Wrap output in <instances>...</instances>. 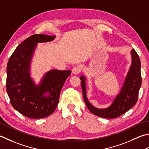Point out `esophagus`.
Listing matches in <instances>:
<instances>
[{"label":"esophagus","mask_w":149,"mask_h":149,"mask_svg":"<svg viewBox=\"0 0 149 149\" xmlns=\"http://www.w3.org/2000/svg\"><path fill=\"white\" fill-rule=\"evenodd\" d=\"M80 69L78 68V67H74L73 68H72V73L73 74H78L79 73H80Z\"/></svg>","instance_id":"esophagus-1"}]
</instances>
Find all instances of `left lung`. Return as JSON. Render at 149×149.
<instances>
[{"label": "left lung", "instance_id": "obj_1", "mask_svg": "<svg viewBox=\"0 0 149 149\" xmlns=\"http://www.w3.org/2000/svg\"><path fill=\"white\" fill-rule=\"evenodd\" d=\"M130 55L131 64L123 86L113 102L107 108L99 109L91 104L87 96L86 78L85 76L80 77L85 103L93 114L101 118H115L125 113L137 102L138 93L141 85V63L138 54L134 49L130 51Z\"/></svg>", "mask_w": 149, "mask_h": 149}]
</instances>
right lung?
<instances>
[{
  "instance_id": "obj_1",
  "label": "right lung",
  "mask_w": 149,
  "mask_h": 149,
  "mask_svg": "<svg viewBox=\"0 0 149 149\" xmlns=\"http://www.w3.org/2000/svg\"><path fill=\"white\" fill-rule=\"evenodd\" d=\"M55 36L33 35L22 42L12 54L7 65L6 90L13 107L29 118L47 117L55 110L60 94L71 70L52 69L38 84L31 77V64L37 44L51 42Z\"/></svg>"
}]
</instances>
